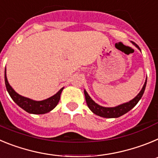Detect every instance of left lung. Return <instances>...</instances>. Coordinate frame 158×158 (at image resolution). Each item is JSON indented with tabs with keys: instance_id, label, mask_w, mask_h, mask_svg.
Here are the masks:
<instances>
[{
	"instance_id": "obj_1",
	"label": "left lung",
	"mask_w": 158,
	"mask_h": 158,
	"mask_svg": "<svg viewBox=\"0 0 158 158\" xmlns=\"http://www.w3.org/2000/svg\"><path fill=\"white\" fill-rule=\"evenodd\" d=\"M133 45H135L137 48L139 49V51H141L140 48L136 43L131 42ZM146 81H147V78L146 79V81L144 83V85L141 89V91L139 93L135 96V98L132 99L130 101L124 103V104H119L115 107H103V106L99 105L98 104H96V102L93 100V99L89 96L86 90H84V93H85V100L87 103V105L89 108L93 111L94 114L96 115H99L100 117H104V118H118V117L122 116L123 115L127 113L128 111H131L137 104L138 102L141 100L142 95L145 92V89L146 86Z\"/></svg>"
}]
</instances>
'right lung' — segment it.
I'll return each mask as SVG.
<instances>
[{"label":"right lung","mask_w":158,"mask_h":158,"mask_svg":"<svg viewBox=\"0 0 158 158\" xmlns=\"http://www.w3.org/2000/svg\"><path fill=\"white\" fill-rule=\"evenodd\" d=\"M5 81L7 91H8L9 96H11V98L13 100V101L18 106L21 107L22 109L30 113V114H35V115H41V114H45V113L52 111L58 104L61 93L64 89V87L62 88L56 94H54V96H51L49 98L38 101V100H31V99L18 94L12 89V86L8 83V79H7L6 68L5 69Z\"/></svg>","instance_id":"add662e5"}]
</instances>
